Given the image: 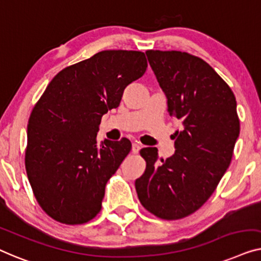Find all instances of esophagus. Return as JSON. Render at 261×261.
<instances>
[{
  "instance_id": "34e87169",
  "label": "esophagus",
  "mask_w": 261,
  "mask_h": 261,
  "mask_svg": "<svg viewBox=\"0 0 261 261\" xmlns=\"http://www.w3.org/2000/svg\"><path fill=\"white\" fill-rule=\"evenodd\" d=\"M141 148H142V145L139 144L138 142H135V143H132V152H135V153H137L139 150H141Z\"/></svg>"
}]
</instances>
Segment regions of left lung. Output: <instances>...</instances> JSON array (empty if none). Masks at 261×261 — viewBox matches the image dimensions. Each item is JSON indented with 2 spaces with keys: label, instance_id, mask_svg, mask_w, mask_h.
<instances>
[{
  "label": "left lung",
  "instance_id": "8db88e82",
  "mask_svg": "<svg viewBox=\"0 0 261 261\" xmlns=\"http://www.w3.org/2000/svg\"><path fill=\"white\" fill-rule=\"evenodd\" d=\"M167 97L168 112L182 122L175 153L157 162L156 148H144V174L136 179L143 207L163 220L196 212L218 187L232 161L240 134L230 87L202 59L178 50H146Z\"/></svg>",
  "mask_w": 261,
  "mask_h": 261
}]
</instances>
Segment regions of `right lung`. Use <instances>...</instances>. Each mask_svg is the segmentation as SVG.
<instances>
[{
	"mask_svg": "<svg viewBox=\"0 0 261 261\" xmlns=\"http://www.w3.org/2000/svg\"><path fill=\"white\" fill-rule=\"evenodd\" d=\"M148 67L137 50H102L58 73L28 120L25 170L46 214L80 225L100 212L105 186L131 150L127 138L98 143L101 117Z\"/></svg>",
	"mask_w": 261,
	"mask_h": 261,
	"instance_id": "obj_1",
	"label": "right lung"
}]
</instances>
